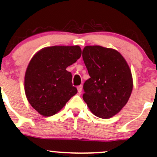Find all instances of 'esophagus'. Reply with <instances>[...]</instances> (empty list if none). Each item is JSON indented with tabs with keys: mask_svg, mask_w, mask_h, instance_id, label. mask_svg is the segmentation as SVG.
I'll return each mask as SVG.
<instances>
[{
	"mask_svg": "<svg viewBox=\"0 0 157 157\" xmlns=\"http://www.w3.org/2000/svg\"><path fill=\"white\" fill-rule=\"evenodd\" d=\"M77 90H78L79 93H81L82 90H83V86H82V85H80V86H77Z\"/></svg>",
	"mask_w": 157,
	"mask_h": 157,
	"instance_id": "34e87169",
	"label": "esophagus"
}]
</instances>
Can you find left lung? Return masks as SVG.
<instances>
[{"instance_id": "8db88e82", "label": "left lung", "mask_w": 157, "mask_h": 157, "mask_svg": "<svg viewBox=\"0 0 157 157\" xmlns=\"http://www.w3.org/2000/svg\"><path fill=\"white\" fill-rule=\"evenodd\" d=\"M82 56L90 77L83 84V100L96 116L112 118L126 105L132 92L129 66L118 51L99 45L86 46Z\"/></svg>"}]
</instances>
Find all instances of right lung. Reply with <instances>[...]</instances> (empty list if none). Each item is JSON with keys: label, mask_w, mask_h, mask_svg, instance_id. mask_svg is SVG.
Here are the masks:
<instances>
[{"label": "right lung", "mask_w": 157, "mask_h": 157, "mask_svg": "<svg viewBox=\"0 0 157 157\" xmlns=\"http://www.w3.org/2000/svg\"><path fill=\"white\" fill-rule=\"evenodd\" d=\"M80 56L81 48L74 45L47 47L33 57L25 74V93L40 115H54L77 93L66 68Z\"/></svg>", "instance_id": "obj_1"}]
</instances>
